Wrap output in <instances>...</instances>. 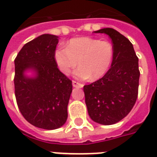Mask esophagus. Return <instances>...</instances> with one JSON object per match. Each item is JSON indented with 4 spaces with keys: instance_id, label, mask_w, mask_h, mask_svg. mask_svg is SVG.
<instances>
[{
    "instance_id": "1",
    "label": "esophagus",
    "mask_w": 157,
    "mask_h": 157,
    "mask_svg": "<svg viewBox=\"0 0 157 157\" xmlns=\"http://www.w3.org/2000/svg\"><path fill=\"white\" fill-rule=\"evenodd\" d=\"M72 86H73L74 87H80V88H82V87H83V85H82V84L79 83V82H77V81H72Z\"/></svg>"
}]
</instances>
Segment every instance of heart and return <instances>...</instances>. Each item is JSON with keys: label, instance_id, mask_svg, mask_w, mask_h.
I'll return each mask as SVG.
<instances>
[{"label": "heart", "instance_id": "b5f03b06", "mask_svg": "<svg viewBox=\"0 0 157 157\" xmlns=\"http://www.w3.org/2000/svg\"><path fill=\"white\" fill-rule=\"evenodd\" d=\"M113 47L109 42L100 41L90 37L71 39L67 47L55 50L54 60L63 74H70L72 69L80 65L74 72L77 79L92 77L96 80L106 73L113 59Z\"/></svg>", "mask_w": 157, "mask_h": 157}]
</instances>
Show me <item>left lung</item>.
I'll return each instance as SVG.
<instances>
[{
  "mask_svg": "<svg viewBox=\"0 0 157 157\" xmlns=\"http://www.w3.org/2000/svg\"><path fill=\"white\" fill-rule=\"evenodd\" d=\"M94 33H105L113 43V61L102 78L84 86L86 105L95 123L111 125L125 118L136 103L140 71L138 58L126 37L111 28Z\"/></svg>",
  "mask_w": 157,
  "mask_h": 157,
  "instance_id": "left-lung-1",
  "label": "left lung"
}]
</instances>
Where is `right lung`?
I'll list each match as a JSON object with an SVG mask.
<instances>
[{"label": "right lung", "mask_w": 157, "mask_h": 157, "mask_svg": "<svg viewBox=\"0 0 157 157\" xmlns=\"http://www.w3.org/2000/svg\"><path fill=\"white\" fill-rule=\"evenodd\" d=\"M58 37L42 34L24 45L15 59V94L24 118L46 130L61 128L67 119L71 81L55 63ZM27 71L34 75L29 77Z\"/></svg>", "instance_id": "obj_1"}]
</instances>
